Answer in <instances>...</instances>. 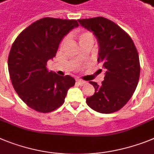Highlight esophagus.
<instances>
[{"instance_id": "34e87169", "label": "esophagus", "mask_w": 154, "mask_h": 154, "mask_svg": "<svg viewBox=\"0 0 154 154\" xmlns=\"http://www.w3.org/2000/svg\"><path fill=\"white\" fill-rule=\"evenodd\" d=\"M77 81V83H78V85H80L81 86H83L85 84H86V81H82V80H81V79H77V81Z\"/></svg>"}]
</instances>
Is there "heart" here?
<instances>
[{"mask_svg":"<svg viewBox=\"0 0 154 154\" xmlns=\"http://www.w3.org/2000/svg\"><path fill=\"white\" fill-rule=\"evenodd\" d=\"M77 38L80 45H82L88 41H94L93 35L88 31H81L77 34ZM67 42V38H65L61 42V47H63Z\"/></svg>","mask_w":154,"mask_h":154,"instance_id":"heart-1","label":"heart"}]
</instances>
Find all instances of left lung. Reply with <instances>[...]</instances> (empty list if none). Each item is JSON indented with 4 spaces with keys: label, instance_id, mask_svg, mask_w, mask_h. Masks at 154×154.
<instances>
[{
    "label": "left lung",
    "instance_id": "obj_1",
    "mask_svg": "<svg viewBox=\"0 0 154 154\" xmlns=\"http://www.w3.org/2000/svg\"><path fill=\"white\" fill-rule=\"evenodd\" d=\"M81 26L90 31L99 46L97 62L105 69L101 85L90 81L94 94L86 102L100 113L119 110L133 96L140 73L139 54L129 35L113 21L103 17L79 19Z\"/></svg>",
    "mask_w": 154,
    "mask_h": 154
}]
</instances>
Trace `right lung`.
Segmentation results:
<instances>
[{"instance_id": "1", "label": "right lung", "mask_w": 154, "mask_h": 154, "mask_svg": "<svg viewBox=\"0 0 154 154\" xmlns=\"http://www.w3.org/2000/svg\"><path fill=\"white\" fill-rule=\"evenodd\" d=\"M78 26L76 20L44 18L22 31L12 44L8 61L11 81L31 109L42 113L57 109L75 85L74 78L49 71L46 65L63 37Z\"/></svg>"}]
</instances>
